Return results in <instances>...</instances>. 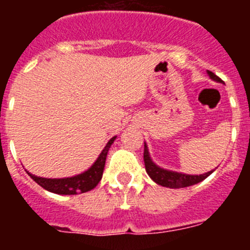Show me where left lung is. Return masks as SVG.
I'll list each match as a JSON object with an SVG mask.
<instances>
[{"label":"left lung","mask_w":250,"mask_h":250,"mask_svg":"<svg viewBox=\"0 0 250 250\" xmlns=\"http://www.w3.org/2000/svg\"><path fill=\"white\" fill-rule=\"evenodd\" d=\"M208 75L210 79H213L216 83H223L220 77L216 76L214 72L208 71ZM144 163H145V170H146L147 175L156 183V184L161 185V187L171 188V189H179V188H187L190 185L198 184V183L203 182L204 179L213 173L208 171V173L202 174V175H189V174L178 173V171H171V170L163 169V167H158V165L151 160L147 150V145L144 143Z\"/></svg>","instance_id":"1"}]
</instances>
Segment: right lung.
Returning <instances> with one entry per match:
<instances>
[{
	"label": "right lung",
	"instance_id": "1",
	"mask_svg": "<svg viewBox=\"0 0 250 250\" xmlns=\"http://www.w3.org/2000/svg\"><path fill=\"white\" fill-rule=\"evenodd\" d=\"M115 139H116V136L110 139L109 143L106 144V146L104 147V150L99 155V158L91 165V167H89L86 171L79 174V175L71 176V178L48 179L36 176L34 174L28 173V171L27 174L31 176V179H34L40 187H42L43 189L51 191V193L60 194V195H75V194L90 191L100 183L101 178H103L106 156H107V152H109L110 146L115 141Z\"/></svg>",
	"mask_w": 250,
	"mask_h": 250
}]
</instances>
